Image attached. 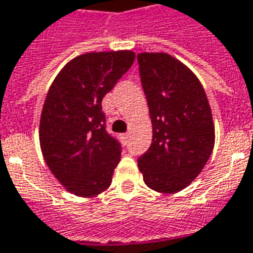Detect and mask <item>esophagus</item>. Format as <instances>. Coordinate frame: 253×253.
I'll use <instances>...</instances> for the list:
<instances>
[{
	"label": "esophagus",
	"instance_id": "1",
	"mask_svg": "<svg viewBox=\"0 0 253 253\" xmlns=\"http://www.w3.org/2000/svg\"><path fill=\"white\" fill-rule=\"evenodd\" d=\"M120 138H122V141L123 142H127V140H128V133H125L120 135Z\"/></svg>",
	"mask_w": 253,
	"mask_h": 253
}]
</instances>
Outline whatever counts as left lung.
<instances>
[{
	"mask_svg": "<svg viewBox=\"0 0 253 253\" xmlns=\"http://www.w3.org/2000/svg\"><path fill=\"white\" fill-rule=\"evenodd\" d=\"M152 122V144L138 158L151 190L173 194L202 171L214 145L212 111L205 90L184 63L165 52L137 55Z\"/></svg>",
	"mask_w": 253,
	"mask_h": 253,
	"instance_id": "left-lung-1",
	"label": "left lung"
}]
</instances>
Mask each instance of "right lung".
Listing matches in <instances>:
<instances>
[{
	"label": "right lung",
	"mask_w": 253,
	"mask_h": 253,
	"mask_svg": "<svg viewBox=\"0 0 253 253\" xmlns=\"http://www.w3.org/2000/svg\"><path fill=\"white\" fill-rule=\"evenodd\" d=\"M134 59L133 51L79 55L48 90L40 119L41 152L56 180L75 195L95 197L112 183L122 147L105 128L102 98Z\"/></svg>",
	"instance_id": "add662e5"
}]
</instances>
